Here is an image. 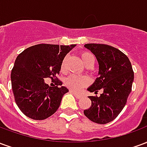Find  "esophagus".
<instances>
[{
  "instance_id": "esophagus-1",
  "label": "esophagus",
  "mask_w": 147,
  "mask_h": 147,
  "mask_svg": "<svg viewBox=\"0 0 147 147\" xmlns=\"http://www.w3.org/2000/svg\"><path fill=\"white\" fill-rule=\"evenodd\" d=\"M69 91H70V93H71V94H73V95L75 96L76 98H80L82 97V94H78V93L74 92L73 90H70Z\"/></svg>"
}]
</instances>
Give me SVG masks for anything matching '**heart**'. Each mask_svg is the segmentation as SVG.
Returning a JSON list of instances; mask_svg holds the SVG:
<instances>
[{
	"label": "heart",
	"instance_id": "heart-1",
	"mask_svg": "<svg viewBox=\"0 0 147 147\" xmlns=\"http://www.w3.org/2000/svg\"><path fill=\"white\" fill-rule=\"evenodd\" d=\"M80 57L83 63L86 67H93L95 59L91 53H90L88 52H82L80 53ZM64 64L63 63L61 66V71H64ZM88 83H89V80L86 77L79 76H75V75H71L65 80V85L72 90H80L82 87L86 86Z\"/></svg>",
	"mask_w": 147,
	"mask_h": 147
}]
</instances>
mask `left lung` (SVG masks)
Masks as SVG:
<instances>
[{"mask_svg": "<svg viewBox=\"0 0 147 147\" xmlns=\"http://www.w3.org/2000/svg\"><path fill=\"white\" fill-rule=\"evenodd\" d=\"M97 58L99 76L87 89L90 92L102 93L99 97L89 96L91 105L84 115L93 122L109 123L120 114L131 91L134 72L129 59L118 49L105 44L84 45Z\"/></svg>", "mask_w": 147, "mask_h": 147, "instance_id": "left-lung-1", "label": "left lung"}]
</instances>
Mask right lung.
Here are the masks:
<instances>
[{
    "instance_id": "obj_1",
    "label": "right lung",
    "mask_w": 147,
    "mask_h": 147,
    "mask_svg": "<svg viewBox=\"0 0 147 147\" xmlns=\"http://www.w3.org/2000/svg\"><path fill=\"white\" fill-rule=\"evenodd\" d=\"M76 45L38 44L18 55L11 70V88L21 112L33 120H45L56 113L64 94L68 92L58 80L61 64ZM45 78L55 80L49 87Z\"/></svg>"
}]
</instances>
